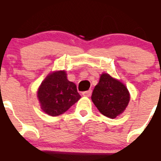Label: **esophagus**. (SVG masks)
I'll use <instances>...</instances> for the list:
<instances>
[{
	"mask_svg": "<svg viewBox=\"0 0 161 161\" xmlns=\"http://www.w3.org/2000/svg\"><path fill=\"white\" fill-rule=\"evenodd\" d=\"M91 93H92V91H91V90H89V91H84V92H83V96H84V97H91Z\"/></svg>",
	"mask_w": 161,
	"mask_h": 161,
	"instance_id": "34e87169",
	"label": "esophagus"
}]
</instances>
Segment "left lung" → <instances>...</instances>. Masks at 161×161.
<instances>
[{"instance_id": "1", "label": "left lung", "mask_w": 161, "mask_h": 161, "mask_svg": "<svg viewBox=\"0 0 161 161\" xmlns=\"http://www.w3.org/2000/svg\"><path fill=\"white\" fill-rule=\"evenodd\" d=\"M92 102L102 114L108 118H115L127 108L130 95L121 82L108 73H103L92 92Z\"/></svg>"}]
</instances>
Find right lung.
I'll list each match as a JSON object with an SVG mask.
<instances>
[{"label": "right lung", "mask_w": 161, "mask_h": 161, "mask_svg": "<svg viewBox=\"0 0 161 161\" xmlns=\"http://www.w3.org/2000/svg\"><path fill=\"white\" fill-rule=\"evenodd\" d=\"M64 70L50 73L40 84L37 94L41 108L47 115H62L80 99L76 84L68 80Z\"/></svg>", "instance_id": "add662e5"}]
</instances>
